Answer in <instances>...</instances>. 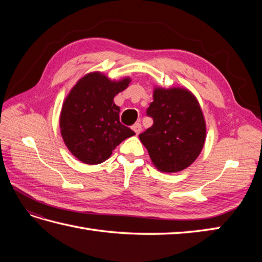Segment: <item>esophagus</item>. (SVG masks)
Returning a JSON list of instances; mask_svg holds the SVG:
<instances>
[{"mask_svg":"<svg viewBox=\"0 0 262 262\" xmlns=\"http://www.w3.org/2000/svg\"><path fill=\"white\" fill-rule=\"evenodd\" d=\"M133 130H134L135 133H136V135H138L141 133V130H142V125H141V122H136V124H134L133 125Z\"/></svg>","mask_w":262,"mask_h":262,"instance_id":"1","label":"esophagus"}]
</instances>
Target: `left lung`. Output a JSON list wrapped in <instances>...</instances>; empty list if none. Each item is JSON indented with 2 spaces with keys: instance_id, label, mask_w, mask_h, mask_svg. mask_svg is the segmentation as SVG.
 <instances>
[{
  "instance_id": "left-lung-1",
  "label": "left lung",
  "mask_w": 262,
  "mask_h": 262,
  "mask_svg": "<svg viewBox=\"0 0 262 262\" xmlns=\"http://www.w3.org/2000/svg\"><path fill=\"white\" fill-rule=\"evenodd\" d=\"M146 115L152 127L140 134L153 164L166 173L188 168L198 158L206 138L200 105L187 89L155 88Z\"/></svg>"
}]
</instances>
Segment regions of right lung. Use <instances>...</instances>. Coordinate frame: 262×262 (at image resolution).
<instances>
[{
  "label": "right lung",
  "mask_w": 262,
  "mask_h": 262,
  "mask_svg": "<svg viewBox=\"0 0 262 262\" xmlns=\"http://www.w3.org/2000/svg\"><path fill=\"white\" fill-rule=\"evenodd\" d=\"M129 82V77L116 82L93 72L77 81L66 97L60 111V134L70 152L81 162L102 163L117 145L135 135L120 122V108L114 102Z\"/></svg>",
  "instance_id": "add662e5"
}]
</instances>
